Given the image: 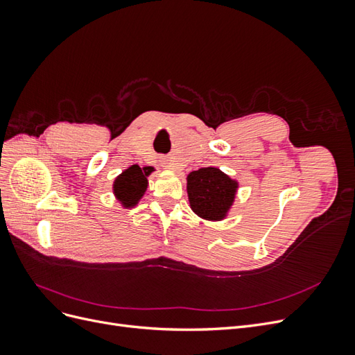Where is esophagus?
Listing matches in <instances>:
<instances>
[{"mask_svg":"<svg viewBox=\"0 0 355 355\" xmlns=\"http://www.w3.org/2000/svg\"><path fill=\"white\" fill-rule=\"evenodd\" d=\"M163 164H164V167H167V168H175V164L173 163H171V161L170 159H163Z\"/></svg>","mask_w":355,"mask_h":355,"instance_id":"obj_1","label":"esophagus"}]
</instances>
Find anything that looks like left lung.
Returning <instances> with one entry per match:
<instances>
[{
  "label": "left lung",
  "instance_id": "obj_1",
  "mask_svg": "<svg viewBox=\"0 0 355 355\" xmlns=\"http://www.w3.org/2000/svg\"><path fill=\"white\" fill-rule=\"evenodd\" d=\"M237 184L219 168L202 167L188 176V197L198 216L219 220L234 201Z\"/></svg>",
  "mask_w": 355,
  "mask_h": 355
}]
</instances>
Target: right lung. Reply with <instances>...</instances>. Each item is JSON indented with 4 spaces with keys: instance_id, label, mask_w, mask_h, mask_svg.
<instances>
[{
    "instance_id": "add662e5",
    "label": "right lung",
    "mask_w": 355,
    "mask_h": 355,
    "mask_svg": "<svg viewBox=\"0 0 355 355\" xmlns=\"http://www.w3.org/2000/svg\"><path fill=\"white\" fill-rule=\"evenodd\" d=\"M153 167L141 168L139 166H132L127 168L121 176H118L114 184V192L115 196L120 198V201L124 202L125 207L135 206L144 196L146 191L148 180L146 176L151 173Z\"/></svg>"
}]
</instances>
